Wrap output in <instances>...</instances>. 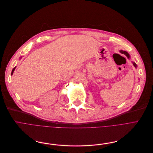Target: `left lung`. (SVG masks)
<instances>
[{
    "label": "left lung",
    "instance_id": "1",
    "mask_svg": "<svg viewBox=\"0 0 153 153\" xmlns=\"http://www.w3.org/2000/svg\"><path fill=\"white\" fill-rule=\"evenodd\" d=\"M120 52L121 53H124L125 55H126L127 56V57L128 58V59H129V58H130V55H129V54L128 52H126V51H123V50H120ZM133 65H134V67L136 68V67H137L136 64L134 62H133Z\"/></svg>",
    "mask_w": 153,
    "mask_h": 153
}]
</instances>
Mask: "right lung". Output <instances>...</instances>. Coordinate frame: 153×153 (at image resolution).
Instances as JSON below:
<instances>
[{
	"label": "right lung",
	"mask_w": 153,
	"mask_h": 153,
	"mask_svg": "<svg viewBox=\"0 0 153 153\" xmlns=\"http://www.w3.org/2000/svg\"><path fill=\"white\" fill-rule=\"evenodd\" d=\"M16 67H15V68H13V70H12V73H11V75H12V74H13V71H14V70H15V68H16Z\"/></svg>",
	"instance_id": "right-lung-1"
}]
</instances>
